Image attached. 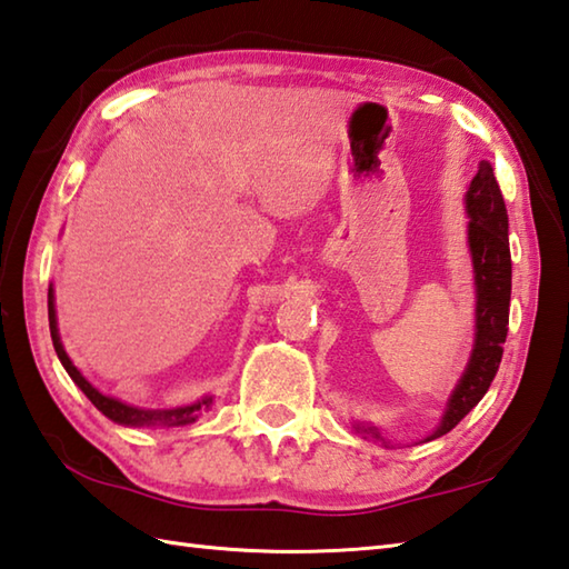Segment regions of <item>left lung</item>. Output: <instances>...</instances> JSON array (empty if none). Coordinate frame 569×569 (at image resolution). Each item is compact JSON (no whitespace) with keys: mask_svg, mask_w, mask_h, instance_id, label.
I'll return each instance as SVG.
<instances>
[{"mask_svg":"<svg viewBox=\"0 0 569 569\" xmlns=\"http://www.w3.org/2000/svg\"><path fill=\"white\" fill-rule=\"evenodd\" d=\"M469 213V250L473 262V282H477V336H473V351L469 366L463 370L459 386L451 392L447 410L437 430L425 439L447 435L467 417L496 378L501 366L503 343L508 333V307H511V248H508V213L503 193L498 189L493 167L481 161L477 177L471 179L467 191ZM356 432L380 439L376 427L356 422Z\"/></svg>","mask_w":569,"mask_h":569,"instance_id":"obj_1","label":"left lung"}]
</instances>
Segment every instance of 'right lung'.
<instances>
[{"label":"right lung","mask_w":569,"mask_h":569,"mask_svg":"<svg viewBox=\"0 0 569 569\" xmlns=\"http://www.w3.org/2000/svg\"><path fill=\"white\" fill-rule=\"evenodd\" d=\"M49 327H51V341H53V349L58 353V361L63 363L66 373L73 378L76 386L86 392V398L96 405V408L110 417L112 422L124 425V427H149V425H191L199 420V415L203 410L211 408L213 398H203L193 405H183V408H173V410H144V408H134V405H127L120 402L118 398H108L102 396L98 388H92L90 382L83 378V373L73 366L71 358H68L63 343H61V336H58V323H56V307H53V289L49 287Z\"/></svg>","instance_id":"1"}]
</instances>
